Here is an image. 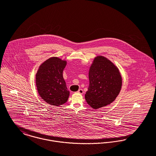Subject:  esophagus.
<instances>
[{
	"label": "esophagus",
	"mask_w": 156,
	"mask_h": 156,
	"mask_svg": "<svg viewBox=\"0 0 156 156\" xmlns=\"http://www.w3.org/2000/svg\"><path fill=\"white\" fill-rule=\"evenodd\" d=\"M77 92H78V93H79V94H83V89H79L78 90Z\"/></svg>",
	"instance_id": "1"
}]
</instances>
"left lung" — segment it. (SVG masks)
<instances>
[{"mask_svg": "<svg viewBox=\"0 0 156 156\" xmlns=\"http://www.w3.org/2000/svg\"><path fill=\"white\" fill-rule=\"evenodd\" d=\"M89 80L85 97L87 103L94 109L106 106L114 101L122 87L119 69L103 56L94 58L89 68Z\"/></svg>", "mask_w": 156, "mask_h": 156, "instance_id": "obj_1", "label": "left lung"}]
</instances>
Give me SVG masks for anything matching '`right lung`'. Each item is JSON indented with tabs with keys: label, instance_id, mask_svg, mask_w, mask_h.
<instances>
[{
	"label": "right lung",
	"instance_id": "right-lung-1",
	"mask_svg": "<svg viewBox=\"0 0 156 156\" xmlns=\"http://www.w3.org/2000/svg\"><path fill=\"white\" fill-rule=\"evenodd\" d=\"M66 65V60L51 57L39 67L35 77L36 86L40 96L48 104L59 106L68 100L69 91L63 77Z\"/></svg>",
	"mask_w": 156,
	"mask_h": 156
}]
</instances>
